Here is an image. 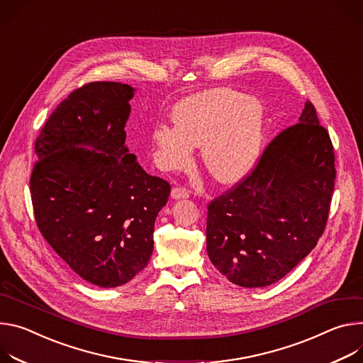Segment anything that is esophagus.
Instances as JSON below:
<instances>
[{"instance_id": "34e87169", "label": "esophagus", "mask_w": 363, "mask_h": 363, "mask_svg": "<svg viewBox=\"0 0 363 363\" xmlns=\"http://www.w3.org/2000/svg\"><path fill=\"white\" fill-rule=\"evenodd\" d=\"M172 199L174 200H182V199H189V191L182 187H174L172 190Z\"/></svg>"}]
</instances>
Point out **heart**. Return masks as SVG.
I'll list each match as a JSON object with an SVG mask.
<instances>
[{"label": "heart", "instance_id": "1", "mask_svg": "<svg viewBox=\"0 0 363 363\" xmlns=\"http://www.w3.org/2000/svg\"><path fill=\"white\" fill-rule=\"evenodd\" d=\"M173 121L174 125L158 124L152 130L161 169L189 167L194 147H203V164L218 183L236 184L255 167L265 125L259 101L229 88L208 89L177 102Z\"/></svg>", "mask_w": 363, "mask_h": 363}]
</instances>
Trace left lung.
I'll return each mask as SVG.
<instances>
[{
	"mask_svg": "<svg viewBox=\"0 0 363 363\" xmlns=\"http://www.w3.org/2000/svg\"><path fill=\"white\" fill-rule=\"evenodd\" d=\"M298 121L268 144L251 176L208 208V255L239 287L277 283L325 230L336 177L333 145L310 101Z\"/></svg>",
	"mask_w": 363,
	"mask_h": 363,
	"instance_id": "obj_1",
	"label": "left lung"
}]
</instances>
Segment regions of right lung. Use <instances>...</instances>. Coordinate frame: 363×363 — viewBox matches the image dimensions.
Listing matches in <instances>:
<instances>
[{
	"instance_id": "1",
	"label": "right lung",
	"mask_w": 363,
	"mask_h": 363,
	"mask_svg": "<svg viewBox=\"0 0 363 363\" xmlns=\"http://www.w3.org/2000/svg\"><path fill=\"white\" fill-rule=\"evenodd\" d=\"M135 88L92 82L53 111L35 140L30 191L37 226L66 264L104 289L127 284L154 248L170 184L125 145Z\"/></svg>"
}]
</instances>
